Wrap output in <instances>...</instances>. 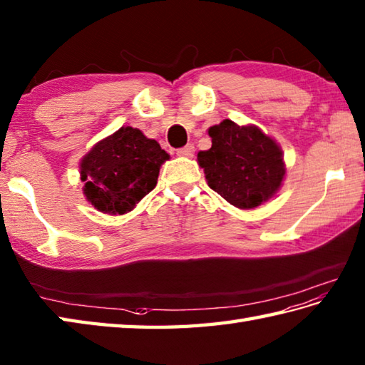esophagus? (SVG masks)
Masks as SVG:
<instances>
[{
    "label": "esophagus",
    "mask_w": 365,
    "mask_h": 365,
    "mask_svg": "<svg viewBox=\"0 0 365 365\" xmlns=\"http://www.w3.org/2000/svg\"><path fill=\"white\" fill-rule=\"evenodd\" d=\"M193 153H195V148H193V145H187L181 148V150H178L176 154L181 155V158H192Z\"/></svg>",
    "instance_id": "obj_1"
}]
</instances>
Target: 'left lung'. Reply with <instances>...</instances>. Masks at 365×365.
I'll return each instance as SVG.
<instances>
[{"label": "left lung", "instance_id": "1", "mask_svg": "<svg viewBox=\"0 0 365 365\" xmlns=\"http://www.w3.org/2000/svg\"><path fill=\"white\" fill-rule=\"evenodd\" d=\"M212 146L197 160L207 185L241 210H254L280 189L285 178L284 154L276 140L257 125L224 120L207 129Z\"/></svg>", "mask_w": 365, "mask_h": 365}]
</instances>
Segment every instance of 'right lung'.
<instances>
[{
    "instance_id": "1",
    "label": "right lung",
    "mask_w": 365,
    "mask_h": 365,
    "mask_svg": "<svg viewBox=\"0 0 365 365\" xmlns=\"http://www.w3.org/2000/svg\"><path fill=\"white\" fill-rule=\"evenodd\" d=\"M168 158L158 141L146 138L140 129L121 128L81 158L85 197L103 214L129 212L155 187Z\"/></svg>"
}]
</instances>
